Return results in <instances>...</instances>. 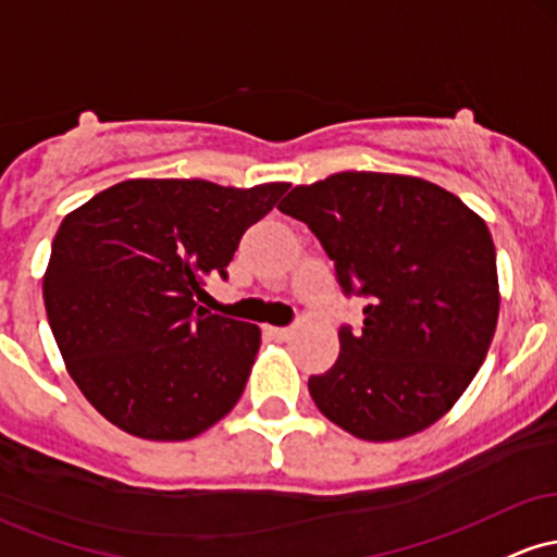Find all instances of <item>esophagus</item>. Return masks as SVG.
<instances>
[{"label":"esophagus","instance_id":"obj_1","mask_svg":"<svg viewBox=\"0 0 557 557\" xmlns=\"http://www.w3.org/2000/svg\"><path fill=\"white\" fill-rule=\"evenodd\" d=\"M267 333L272 335L274 341H288L293 335V330L290 327H267Z\"/></svg>","mask_w":557,"mask_h":557}]
</instances>
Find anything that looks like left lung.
I'll use <instances>...</instances> for the list:
<instances>
[{"mask_svg": "<svg viewBox=\"0 0 557 557\" xmlns=\"http://www.w3.org/2000/svg\"><path fill=\"white\" fill-rule=\"evenodd\" d=\"M314 232L344 296L368 301L309 394L327 420L368 442L436 423L470 386L499 314L486 222L418 176L341 171L277 206Z\"/></svg>", "mask_w": 557, "mask_h": 557, "instance_id": "1", "label": "left lung"}]
</instances>
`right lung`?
<instances>
[{"instance_id": "add662e5", "label": "right lung", "mask_w": 557, "mask_h": 557, "mask_svg": "<svg viewBox=\"0 0 557 557\" xmlns=\"http://www.w3.org/2000/svg\"><path fill=\"white\" fill-rule=\"evenodd\" d=\"M288 182L248 189L206 180H126L60 224L45 307L71 377L132 436L185 442L240 399L259 327L206 314L203 280H227L250 224Z\"/></svg>"}]
</instances>
